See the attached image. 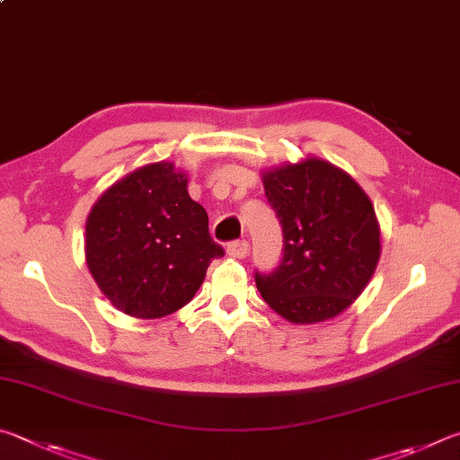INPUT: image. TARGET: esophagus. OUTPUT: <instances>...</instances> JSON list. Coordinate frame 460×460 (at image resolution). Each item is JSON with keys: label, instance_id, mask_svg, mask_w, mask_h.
Returning <instances> with one entry per match:
<instances>
[{"label": "esophagus", "instance_id": "esophagus-1", "mask_svg": "<svg viewBox=\"0 0 460 460\" xmlns=\"http://www.w3.org/2000/svg\"><path fill=\"white\" fill-rule=\"evenodd\" d=\"M248 251H251V246H248L246 240H236V243H230L228 248H226V252H228L232 259H246Z\"/></svg>", "mask_w": 460, "mask_h": 460}]
</instances>
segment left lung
<instances>
[{
    "label": "left lung",
    "instance_id": "left-lung-1",
    "mask_svg": "<svg viewBox=\"0 0 460 460\" xmlns=\"http://www.w3.org/2000/svg\"><path fill=\"white\" fill-rule=\"evenodd\" d=\"M264 193L283 226V261L256 287L272 311L296 325L351 307L380 261L374 204L349 173L319 157L262 172Z\"/></svg>",
    "mask_w": 460,
    "mask_h": 460
}]
</instances>
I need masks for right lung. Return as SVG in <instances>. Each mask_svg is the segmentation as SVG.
<instances>
[{"label": "right lung", "mask_w": 460, "mask_h": 460, "mask_svg": "<svg viewBox=\"0 0 460 460\" xmlns=\"http://www.w3.org/2000/svg\"><path fill=\"white\" fill-rule=\"evenodd\" d=\"M88 270L111 305L159 319L188 305L214 259L224 256L208 214L188 193V175L157 161L120 177L86 217Z\"/></svg>", "instance_id": "add662e5"}]
</instances>
